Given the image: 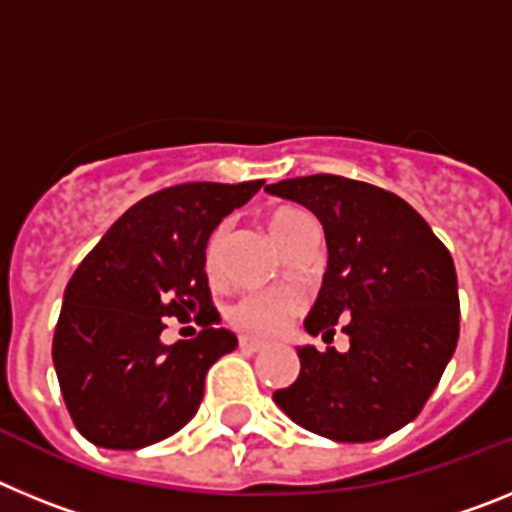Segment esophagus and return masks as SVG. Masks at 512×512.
Here are the masks:
<instances>
[{
	"mask_svg": "<svg viewBox=\"0 0 512 512\" xmlns=\"http://www.w3.org/2000/svg\"><path fill=\"white\" fill-rule=\"evenodd\" d=\"M238 346H241L243 351H248V354H256V351H261V348H264L266 343H264V341H259V338L241 336V338H238Z\"/></svg>",
	"mask_w": 512,
	"mask_h": 512,
	"instance_id": "obj_1",
	"label": "esophagus"
}]
</instances>
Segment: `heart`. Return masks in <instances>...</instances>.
<instances>
[{
	"instance_id": "obj_1",
	"label": "heart",
	"mask_w": 512,
	"mask_h": 512,
	"mask_svg": "<svg viewBox=\"0 0 512 512\" xmlns=\"http://www.w3.org/2000/svg\"><path fill=\"white\" fill-rule=\"evenodd\" d=\"M264 223L282 251H287L289 243L295 241L302 230L312 228L310 215L302 212L300 207L289 205L274 207V210L266 212ZM225 241H228V228L217 225L205 243V269L210 277L220 269ZM300 312L302 300L295 292H253V295L241 297L230 307L228 318L235 328L243 330V333H251V336H277L279 330L287 328L289 320L300 315Z\"/></svg>"
}]
</instances>
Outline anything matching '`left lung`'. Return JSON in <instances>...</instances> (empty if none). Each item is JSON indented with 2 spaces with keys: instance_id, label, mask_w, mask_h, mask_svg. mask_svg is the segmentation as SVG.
<instances>
[{
  "instance_id": "8db88e82",
  "label": "left lung",
  "mask_w": 512,
  "mask_h": 512,
  "mask_svg": "<svg viewBox=\"0 0 512 512\" xmlns=\"http://www.w3.org/2000/svg\"><path fill=\"white\" fill-rule=\"evenodd\" d=\"M266 192L318 215L328 271L307 333L348 351L297 348L300 377L274 392L297 425L366 443L418 418L459 341V292L449 248L397 194L336 174L269 184Z\"/></svg>"
}]
</instances>
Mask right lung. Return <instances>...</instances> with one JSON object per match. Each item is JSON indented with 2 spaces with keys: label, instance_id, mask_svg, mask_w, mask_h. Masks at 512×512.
Returning <instances> with one entry per match:
<instances>
[{
  "label": "right lung",
  "instance_id": "1",
  "mask_svg": "<svg viewBox=\"0 0 512 512\" xmlns=\"http://www.w3.org/2000/svg\"><path fill=\"white\" fill-rule=\"evenodd\" d=\"M264 179L189 182L135 202L87 253L63 292L53 366L76 431L102 449H143L187 425L205 395L207 369L238 346L212 328L205 243ZM203 330L160 343L166 317Z\"/></svg>",
  "mask_w": 512,
  "mask_h": 512
}]
</instances>
